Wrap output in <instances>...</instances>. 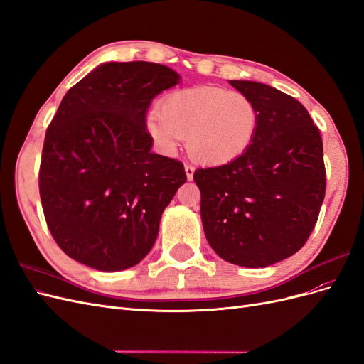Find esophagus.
Listing matches in <instances>:
<instances>
[{"instance_id": "obj_1", "label": "esophagus", "mask_w": 364, "mask_h": 364, "mask_svg": "<svg viewBox=\"0 0 364 364\" xmlns=\"http://www.w3.org/2000/svg\"><path fill=\"white\" fill-rule=\"evenodd\" d=\"M185 173H186V178H188V181H193L194 167H193L191 164H185Z\"/></svg>"}]
</instances>
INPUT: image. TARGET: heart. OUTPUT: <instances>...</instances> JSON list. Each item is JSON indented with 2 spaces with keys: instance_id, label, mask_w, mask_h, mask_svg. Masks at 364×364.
Wrapping results in <instances>:
<instances>
[{
  "instance_id": "b5f03b06",
  "label": "heart",
  "mask_w": 364,
  "mask_h": 364,
  "mask_svg": "<svg viewBox=\"0 0 364 364\" xmlns=\"http://www.w3.org/2000/svg\"><path fill=\"white\" fill-rule=\"evenodd\" d=\"M147 132L158 144L173 151L186 139L190 155L206 165H222L250 147L258 129V109L241 92L223 87L194 86L174 91L151 112Z\"/></svg>"
}]
</instances>
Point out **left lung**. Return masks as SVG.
<instances>
[{"mask_svg": "<svg viewBox=\"0 0 364 364\" xmlns=\"http://www.w3.org/2000/svg\"><path fill=\"white\" fill-rule=\"evenodd\" d=\"M258 109L250 147L229 164L199 168L205 235L220 258L267 267L299 250L326 190L321 132L302 103L274 87L230 80Z\"/></svg>", "mask_w": 364, "mask_h": 364, "instance_id": "left-lung-1", "label": "left lung"}]
</instances>
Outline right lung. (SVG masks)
<instances>
[{"label":"right lung","instance_id":"right-lung-1","mask_svg":"<svg viewBox=\"0 0 364 364\" xmlns=\"http://www.w3.org/2000/svg\"><path fill=\"white\" fill-rule=\"evenodd\" d=\"M179 74L151 62L102 63L62 98L43 141L39 194L58 246L103 272L134 267L158 237L183 164L151 153L146 112Z\"/></svg>","mask_w":364,"mask_h":364}]
</instances>
